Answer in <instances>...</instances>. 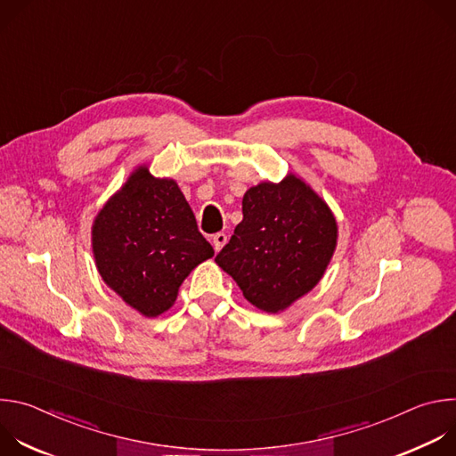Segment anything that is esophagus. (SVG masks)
<instances>
[{
    "label": "esophagus",
    "mask_w": 456,
    "mask_h": 456,
    "mask_svg": "<svg viewBox=\"0 0 456 456\" xmlns=\"http://www.w3.org/2000/svg\"><path fill=\"white\" fill-rule=\"evenodd\" d=\"M227 243V234L225 232H216V234H213V247H215V250L218 252V250H222V247Z\"/></svg>",
    "instance_id": "esophagus-1"
}]
</instances>
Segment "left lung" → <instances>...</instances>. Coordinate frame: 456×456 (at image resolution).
I'll return each instance as SVG.
<instances>
[{"instance_id":"8db88e82","label":"left lung","mask_w":456,"mask_h":456,"mask_svg":"<svg viewBox=\"0 0 456 456\" xmlns=\"http://www.w3.org/2000/svg\"><path fill=\"white\" fill-rule=\"evenodd\" d=\"M241 211L243 220L215 262L250 305L280 314L308 294L330 265L339 236L336 216L294 173L247 189Z\"/></svg>"}]
</instances>
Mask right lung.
<instances>
[{"label":"right lung","instance_id":"right-lung-1","mask_svg":"<svg viewBox=\"0 0 456 456\" xmlns=\"http://www.w3.org/2000/svg\"><path fill=\"white\" fill-rule=\"evenodd\" d=\"M92 250L102 281L144 317L167 312L191 271L215 256L178 183L146 164L97 213Z\"/></svg>","mask_w":456,"mask_h":456}]
</instances>
